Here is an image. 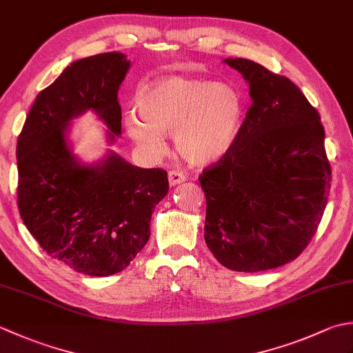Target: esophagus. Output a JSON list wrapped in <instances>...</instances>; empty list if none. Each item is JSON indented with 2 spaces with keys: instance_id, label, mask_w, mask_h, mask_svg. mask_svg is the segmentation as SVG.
Instances as JSON below:
<instances>
[{
  "instance_id": "1",
  "label": "esophagus",
  "mask_w": 353,
  "mask_h": 353,
  "mask_svg": "<svg viewBox=\"0 0 353 353\" xmlns=\"http://www.w3.org/2000/svg\"><path fill=\"white\" fill-rule=\"evenodd\" d=\"M186 181V176L183 174V172H179L176 170H171L168 171V182H170V186H176L179 183H183Z\"/></svg>"
}]
</instances>
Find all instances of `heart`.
<instances>
[{"mask_svg": "<svg viewBox=\"0 0 353 353\" xmlns=\"http://www.w3.org/2000/svg\"><path fill=\"white\" fill-rule=\"evenodd\" d=\"M141 120L127 115L124 129L144 152L165 150L172 133L176 152L194 167H209L234 148L241 129L243 104L234 88L196 77L165 76L142 85L134 95Z\"/></svg>", "mask_w": 353, "mask_h": 353, "instance_id": "b5f03b06", "label": "heart"}]
</instances>
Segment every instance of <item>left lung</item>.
Segmentation results:
<instances>
[{
  "instance_id": "obj_1",
  "label": "left lung",
  "mask_w": 353,
  "mask_h": 353,
  "mask_svg": "<svg viewBox=\"0 0 353 353\" xmlns=\"http://www.w3.org/2000/svg\"><path fill=\"white\" fill-rule=\"evenodd\" d=\"M249 83L230 153L206 168L205 241L234 272L288 264L311 241L326 208L331 165L319 112L292 81L249 59H224Z\"/></svg>"
}]
</instances>
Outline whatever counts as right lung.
Returning a JSON list of instances; mask_svg holds the SVG:
<instances>
[{
    "label": "right lung",
    "mask_w": 353,
    "mask_h": 353,
    "mask_svg": "<svg viewBox=\"0 0 353 353\" xmlns=\"http://www.w3.org/2000/svg\"><path fill=\"white\" fill-rule=\"evenodd\" d=\"M130 68L123 52L72 62L36 97L18 138V208L51 258L88 276L121 272L150 238L154 206L167 196V171L139 168L115 152L81 162L71 121L94 112L114 144L121 134L118 89Z\"/></svg>",
    "instance_id": "add662e5"
}]
</instances>
